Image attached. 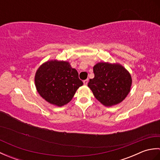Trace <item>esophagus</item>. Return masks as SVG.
Wrapping results in <instances>:
<instances>
[{"mask_svg":"<svg viewBox=\"0 0 160 160\" xmlns=\"http://www.w3.org/2000/svg\"><path fill=\"white\" fill-rule=\"evenodd\" d=\"M88 82H89V80H88V79H87V80H84L83 81L84 84H85V85H87V84H88Z\"/></svg>","mask_w":160,"mask_h":160,"instance_id":"1","label":"esophagus"}]
</instances>
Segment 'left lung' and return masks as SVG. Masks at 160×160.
<instances>
[{
    "instance_id": "left-lung-1",
    "label": "left lung",
    "mask_w": 160,
    "mask_h": 160,
    "mask_svg": "<svg viewBox=\"0 0 160 160\" xmlns=\"http://www.w3.org/2000/svg\"><path fill=\"white\" fill-rule=\"evenodd\" d=\"M95 77L88 83L95 98L104 106L120 103L127 97L131 86V77L118 64L98 63L93 67Z\"/></svg>"
}]
</instances>
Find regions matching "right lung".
I'll use <instances>...</instances> for the list:
<instances>
[{
    "mask_svg": "<svg viewBox=\"0 0 160 160\" xmlns=\"http://www.w3.org/2000/svg\"><path fill=\"white\" fill-rule=\"evenodd\" d=\"M37 91L48 102L61 107L72 99L83 84L78 71L70 64L52 60L39 67L35 76Z\"/></svg>",
    "mask_w": 160,
    "mask_h": 160,
    "instance_id": "right-lung-1",
    "label": "right lung"
}]
</instances>
